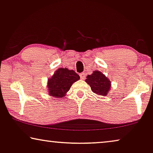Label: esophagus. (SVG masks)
Here are the masks:
<instances>
[{
    "label": "esophagus",
    "mask_w": 153,
    "mask_h": 153,
    "mask_svg": "<svg viewBox=\"0 0 153 153\" xmlns=\"http://www.w3.org/2000/svg\"><path fill=\"white\" fill-rule=\"evenodd\" d=\"M79 76H80V78L82 79H85V77H86V74L84 72L82 73V74H79Z\"/></svg>",
    "instance_id": "esophagus-1"
}]
</instances>
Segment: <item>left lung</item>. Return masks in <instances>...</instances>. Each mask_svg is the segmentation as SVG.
<instances>
[{
	"label": "left lung",
	"mask_w": 153,
	"mask_h": 153,
	"mask_svg": "<svg viewBox=\"0 0 153 153\" xmlns=\"http://www.w3.org/2000/svg\"><path fill=\"white\" fill-rule=\"evenodd\" d=\"M85 82L91 86L95 94L107 95L111 87V81L100 71H95L91 75H88Z\"/></svg>",
	"instance_id": "obj_1"
}]
</instances>
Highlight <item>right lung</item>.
<instances>
[{
    "instance_id": "right-lung-1",
    "label": "right lung",
    "mask_w": 153,
    "mask_h": 153,
    "mask_svg": "<svg viewBox=\"0 0 153 153\" xmlns=\"http://www.w3.org/2000/svg\"><path fill=\"white\" fill-rule=\"evenodd\" d=\"M79 79V76L74 70L60 68L48 79V94L54 97H63L71 86Z\"/></svg>"
}]
</instances>
